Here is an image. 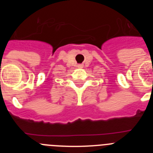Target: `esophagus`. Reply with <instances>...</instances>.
<instances>
[{
  "instance_id": "1",
  "label": "esophagus",
  "mask_w": 153,
  "mask_h": 153,
  "mask_svg": "<svg viewBox=\"0 0 153 153\" xmlns=\"http://www.w3.org/2000/svg\"><path fill=\"white\" fill-rule=\"evenodd\" d=\"M80 67H81V66H80Z\"/></svg>"
}]
</instances>
